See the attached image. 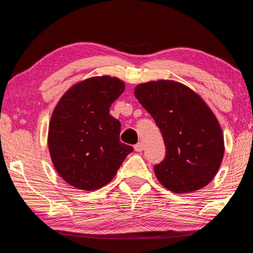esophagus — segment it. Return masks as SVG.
Returning a JSON list of instances; mask_svg holds the SVG:
<instances>
[{"label":"esophagus","mask_w":253,"mask_h":253,"mask_svg":"<svg viewBox=\"0 0 253 253\" xmlns=\"http://www.w3.org/2000/svg\"><path fill=\"white\" fill-rule=\"evenodd\" d=\"M134 150L136 152H141L143 150V144L141 143V142H139V143H136L135 145H134Z\"/></svg>","instance_id":"esophagus-1"}]
</instances>
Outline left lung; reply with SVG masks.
<instances>
[{"label": "left lung", "instance_id": "obj_1", "mask_svg": "<svg viewBox=\"0 0 253 253\" xmlns=\"http://www.w3.org/2000/svg\"><path fill=\"white\" fill-rule=\"evenodd\" d=\"M134 95L165 140V160L154 166L159 182L174 193L209 184L222 162L224 141L218 119L202 97L171 80L141 83Z\"/></svg>", "mask_w": 253, "mask_h": 253}]
</instances>
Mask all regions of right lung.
Returning a JSON list of instances; mask_svg holds the SVG:
<instances>
[{"instance_id": "add662e5", "label": "right lung", "mask_w": 253, "mask_h": 253, "mask_svg": "<svg viewBox=\"0 0 253 253\" xmlns=\"http://www.w3.org/2000/svg\"><path fill=\"white\" fill-rule=\"evenodd\" d=\"M124 88L118 78L93 77L74 84L57 102L48 124V151L56 172L72 187H104L133 151L120 141L121 123L110 114Z\"/></svg>"}]
</instances>
